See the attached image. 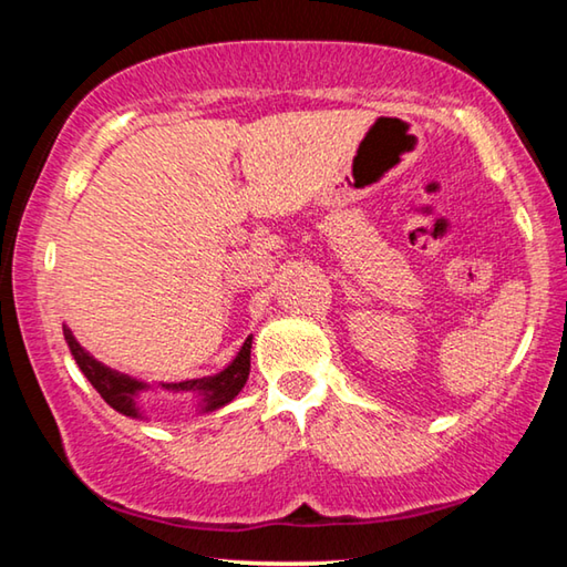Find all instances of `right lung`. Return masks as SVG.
<instances>
[{
	"mask_svg": "<svg viewBox=\"0 0 567 567\" xmlns=\"http://www.w3.org/2000/svg\"><path fill=\"white\" fill-rule=\"evenodd\" d=\"M64 340L70 344V352L74 354L76 364L84 372L94 390L100 392L102 400L107 402L110 408H114L122 415L130 417H140V408H137V395L142 390H147L145 382L134 380L124 372H117L102 364L100 360H94L92 354L82 348L80 342L74 340L72 330L64 324ZM249 348H252V338H247L243 350L237 352V358L227 364L223 372L209 378H197V380H185V382H162V390L167 392H187V395H195L199 400V408L205 412L219 410L223 405H227L229 400L237 398V392L245 388V382L249 378Z\"/></svg>",
	"mask_w": 567,
	"mask_h": 567,
	"instance_id": "right-lung-1",
	"label": "right lung"
}]
</instances>
